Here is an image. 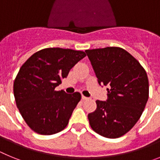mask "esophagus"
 Segmentation results:
<instances>
[{"instance_id":"esophagus-1","label":"esophagus","mask_w":160,"mask_h":160,"mask_svg":"<svg viewBox=\"0 0 160 160\" xmlns=\"http://www.w3.org/2000/svg\"><path fill=\"white\" fill-rule=\"evenodd\" d=\"M82 100H88L89 99V98L86 97V96H84V95L82 96Z\"/></svg>"}]
</instances>
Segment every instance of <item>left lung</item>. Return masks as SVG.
Here are the masks:
<instances>
[{"mask_svg":"<svg viewBox=\"0 0 160 160\" xmlns=\"http://www.w3.org/2000/svg\"><path fill=\"white\" fill-rule=\"evenodd\" d=\"M99 84L108 85L107 102L96 100L97 108L88 114L90 125L109 138L122 136L141 117L149 97V82L144 68L120 47L87 49Z\"/></svg>","mask_w":160,"mask_h":160,"instance_id":"left-lung-1","label":"left lung"}]
</instances>
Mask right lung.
<instances>
[{
  "label": "right lung",
  "mask_w": 160,
  "mask_h": 160,
  "mask_svg": "<svg viewBox=\"0 0 160 160\" xmlns=\"http://www.w3.org/2000/svg\"><path fill=\"white\" fill-rule=\"evenodd\" d=\"M80 50L46 48L36 52L20 68L13 83L17 107L31 130L43 135H53L66 128L81 94H66L55 87L79 61Z\"/></svg>",
  "instance_id": "right-lung-1"
}]
</instances>
